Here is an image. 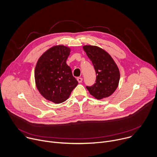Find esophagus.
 <instances>
[{
  "instance_id": "obj_1",
  "label": "esophagus",
  "mask_w": 157,
  "mask_h": 157,
  "mask_svg": "<svg viewBox=\"0 0 157 157\" xmlns=\"http://www.w3.org/2000/svg\"><path fill=\"white\" fill-rule=\"evenodd\" d=\"M77 80H78V82H82V78H78Z\"/></svg>"
}]
</instances>
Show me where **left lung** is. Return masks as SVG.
Wrapping results in <instances>:
<instances>
[{
	"mask_svg": "<svg viewBox=\"0 0 157 157\" xmlns=\"http://www.w3.org/2000/svg\"><path fill=\"white\" fill-rule=\"evenodd\" d=\"M83 49L92 61L96 71V83L86 88L93 96L98 99L113 94L118 87L120 72L112 57L102 48L86 45Z\"/></svg>",
	"mask_w": 157,
	"mask_h": 157,
	"instance_id": "left-lung-1",
	"label": "left lung"
}]
</instances>
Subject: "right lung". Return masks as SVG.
Returning a JSON list of instances; mask_svg holds the SVG:
<instances>
[{"instance_id":"add662e5","label":"right lung","mask_w":157,"mask_h":157,"mask_svg":"<svg viewBox=\"0 0 157 157\" xmlns=\"http://www.w3.org/2000/svg\"><path fill=\"white\" fill-rule=\"evenodd\" d=\"M70 49L55 46L44 52L37 61L35 79L40 94L48 101L59 104L68 99L78 82L66 64Z\"/></svg>"}]
</instances>
